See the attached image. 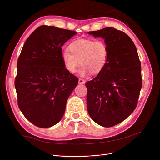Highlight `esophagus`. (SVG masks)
Here are the masks:
<instances>
[{
	"mask_svg": "<svg viewBox=\"0 0 160 160\" xmlns=\"http://www.w3.org/2000/svg\"><path fill=\"white\" fill-rule=\"evenodd\" d=\"M85 83V79H81L79 78V84H84Z\"/></svg>",
	"mask_w": 160,
	"mask_h": 160,
	"instance_id": "obj_1",
	"label": "esophagus"
}]
</instances>
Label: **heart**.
Segmentation results:
<instances>
[{
	"mask_svg": "<svg viewBox=\"0 0 160 160\" xmlns=\"http://www.w3.org/2000/svg\"><path fill=\"white\" fill-rule=\"evenodd\" d=\"M69 51H63L61 60L70 73L76 72L81 64L79 75L85 77L92 72L98 74L104 69L108 61V47L103 40L79 38L71 42Z\"/></svg>",
	"mask_w": 160,
	"mask_h": 160,
	"instance_id": "obj_1",
	"label": "heart"
}]
</instances>
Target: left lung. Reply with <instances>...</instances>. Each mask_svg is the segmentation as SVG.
<instances>
[{
    "instance_id": "obj_1",
    "label": "left lung",
    "mask_w": 160,
    "mask_h": 160,
    "mask_svg": "<svg viewBox=\"0 0 160 160\" xmlns=\"http://www.w3.org/2000/svg\"><path fill=\"white\" fill-rule=\"evenodd\" d=\"M88 34L103 38L109 56L102 71L85 83L88 111L96 123L113 127L136 108L142 85L141 62L133 41L123 31L106 27Z\"/></svg>"
}]
</instances>
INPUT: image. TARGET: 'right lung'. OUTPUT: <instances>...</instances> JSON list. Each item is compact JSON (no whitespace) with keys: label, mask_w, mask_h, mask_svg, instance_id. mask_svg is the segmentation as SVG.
I'll list each match as a JSON object with an SVG mask.
<instances>
[{"label":"right lung","mask_w":160,"mask_h":160,"mask_svg":"<svg viewBox=\"0 0 160 160\" xmlns=\"http://www.w3.org/2000/svg\"><path fill=\"white\" fill-rule=\"evenodd\" d=\"M53 26L38 27L28 37L17 61L14 82L18 108L36 126L50 128L63 116L78 78L64 67L61 47L75 35Z\"/></svg>","instance_id":"obj_1"}]
</instances>
